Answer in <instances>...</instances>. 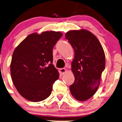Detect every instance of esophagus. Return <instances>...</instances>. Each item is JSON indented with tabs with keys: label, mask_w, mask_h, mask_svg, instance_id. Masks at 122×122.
I'll list each match as a JSON object with an SVG mask.
<instances>
[{
	"label": "esophagus",
	"mask_w": 122,
	"mask_h": 122,
	"mask_svg": "<svg viewBox=\"0 0 122 122\" xmlns=\"http://www.w3.org/2000/svg\"><path fill=\"white\" fill-rule=\"evenodd\" d=\"M66 69L64 68H60V73L62 74V75L64 74L66 72Z\"/></svg>",
	"instance_id": "1"
}]
</instances>
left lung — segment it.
Masks as SVG:
<instances>
[{
    "label": "left lung",
    "instance_id": "obj_1",
    "mask_svg": "<svg viewBox=\"0 0 122 122\" xmlns=\"http://www.w3.org/2000/svg\"><path fill=\"white\" fill-rule=\"evenodd\" d=\"M74 50L71 70L75 76L70 86L72 95L79 101L91 98L98 90L105 68V56L97 37L84 29L71 30L65 34Z\"/></svg>",
    "mask_w": 122,
    "mask_h": 122
}]
</instances>
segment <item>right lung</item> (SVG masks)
<instances>
[{
	"mask_svg": "<svg viewBox=\"0 0 122 122\" xmlns=\"http://www.w3.org/2000/svg\"><path fill=\"white\" fill-rule=\"evenodd\" d=\"M62 34L44 31L28 36L13 53L10 74L14 85L23 98L40 102L51 95L54 83L59 78L52 64V49Z\"/></svg>",
	"mask_w": 122,
	"mask_h": 122,
	"instance_id": "add662e5",
	"label": "right lung"
}]
</instances>
